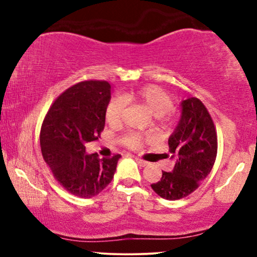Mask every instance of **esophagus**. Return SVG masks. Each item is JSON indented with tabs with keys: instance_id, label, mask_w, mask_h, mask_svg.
Returning a JSON list of instances; mask_svg holds the SVG:
<instances>
[{
	"instance_id": "esophagus-1",
	"label": "esophagus",
	"mask_w": 257,
	"mask_h": 257,
	"mask_svg": "<svg viewBox=\"0 0 257 257\" xmlns=\"http://www.w3.org/2000/svg\"><path fill=\"white\" fill-rule=\"evenodd\" d=\"M135 160L137 161V164H138L139 166H142V167H145L146 165H147L146 161H144V160H142V159H139V158H135Z\"/></svg>"
}]
</instances>
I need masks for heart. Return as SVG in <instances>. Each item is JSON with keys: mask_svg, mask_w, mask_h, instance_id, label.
<instances>
[{"mask_svg": "<svg viewBox=\"0 0 257 257\" xmlns=\"http://www.w3.org/2000/svg\"><path fill=\"white\" fill-rule=\"evenodd\" d=\"M142 104L156 117H163L173 108V100L170 94L156 85H146L142 89L131 92H125L120 99L112 100L105 110V118L112 127L120 125L122 119L124 104ZM125 146L137 149L142 145V137L136 133H130L121 139Z\"/></svg>", "mask_w": 257, "mask_h": 257, "instance_id": "1", "label": "heart"}]
</instances>
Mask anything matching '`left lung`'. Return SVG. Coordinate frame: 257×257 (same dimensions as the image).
<instances>
[{"label": "left lung", "mask_w": 257, "mask_h": 257, "mask_svg": "<svg viewBox=\"0 0 257 257\" xmlns=\"http://www.w3.org/2000/svg\"><path fill=\"white\" fill-rule=\"evenodd\" d=\"M181 115L174 132L168 138L173 170L151 187L166 200L185 198L199 187L212 171L217 152V137L214 122L205 105L191 97L180 103Z\"/></svg>", "instance_id": "1"}]
</instances>
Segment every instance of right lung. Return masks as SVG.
<instances>
[{
    "mask_svg": "<svg viewBox=\"0 0 257 257\" xmlns=\"http://www.w3.org/2000/svg\"><path fill=\"white\" fill-rule=\"evenodd\" d=\"M112 87L105 80H85L69 87L54 101L42 124L43 159L56 180L71 194L92 198L113 179L119 158L99 159L85 145L97 140L105 126Z\"/></svg>",
    "mask_w": 257,
    "mask_h": 257,
    "instance_id": "obj_1",
    "label": "right lung"
}]
</instances>
